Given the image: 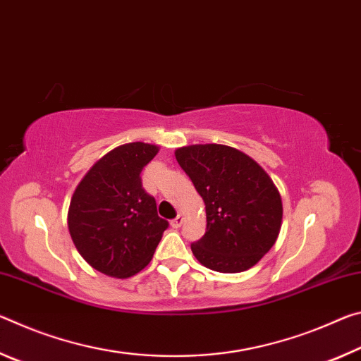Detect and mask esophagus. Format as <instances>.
Returning <instances> with one entry per match:
<instances>
[{
    "label": "esophagus",
    "mask_w": 361,
    "mask_h": 361,
    "mask_svg": "<svg viewBox=\"0 0 361 361\" xmlns=\"http://www.w3.org/2000/svg\"><path fill=\"white\" fill-rule=\"evenodd\" d=\"M182 222H184V217H182V216L179 214L177 217H174L173 221H171V226H173L174 228H179V227L182 226Z\"/></svg>",
    "instance_id": "obj_1"
}]
</instances>
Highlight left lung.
<instances>
[{
    "label": "left lung",
    "instance_id": "1",
    "mask_svg": "<svg viewBox=\"0 0 361 361\" xmlns=\"http://www.w3.org/2000/svg\"><path fill=\"white\" fill-rule=\"evenodd\" d=\"M176 159L204 202L206 233L192 243L193 256L222 274L256 265L281 228V197L270 176L246 153L221 144L180 147Z\"/></svg>",
    "mask_w": 361,
    "mask_h": 361
}]
</instances>
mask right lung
<instances>
[{"label":"right lung","mask_w":361,"mask_h":361,"mask_svg":"<svg viewBox=\"0 0 361 361\" xmlns=\"http://www.w3.org/2000/svg\"><path fill=\"white\" fill-rule=\"evenodd\" d=\"M144 142L104 155L76 187L68 208V232L81 257L115 279H128L152 261L168 228L140 173L158 153Z\"/></svg>","instance_id":"right-lung-1"}]
</instances>
